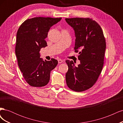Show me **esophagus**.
Masks as SVG:
<instances>
[{
  "label": "esophagus",
  "mask_w": 123,
  "mask_h": 123,
  "mask_svg": "<svg viewBox=\"0 0 123 123\" xmlns=\"http://www.w3.org/2000/svg\"><path fill=\"white\" fill-rule=\"evenodd\" d=\"M63 62V61L62 60V59H58V64H61V63H62Z\"/></svg>",
  "instance_id": "obj_1"
}]
</instances>
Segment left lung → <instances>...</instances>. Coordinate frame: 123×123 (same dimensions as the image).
<instances>
[{"mask_svg":"<svg viewBox=\"0 0 123 123\" xmlns=\"http://www.w3.org/2000/svg\"><path fill=\"white\" fill-rule=\"evenodd\" d=\"M74 31V50L79 52L80 64L76 67L72 61L67 60L68 66L66 83L71 90L81 92L92 87L102 72L106 50V42L100 25L89 18H66Z\"/></svg>","mask_w":123,"mask_h":123,"instance_id":"obj_1","label":"left lung"}]
</instances>
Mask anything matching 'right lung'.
I'll use <instances>...</instances> for the list:
<instances>
[{
	"label": "right lung",
	"mask_w": 123,
	"mask_h": 123,
	"mask_svg": "<svg viewBox=\"0 0 123 123\" xmlns=\"http://www.w3.org/2000/svg\"><path fill=\"white\" fill-rule=\"evenodd\" d=\"M62 18L34 17L21 25L16 34L15 54L18 65L25 81L33 87L46 86L50 80V72L58 64L56 59L43 61L41 48L47 46L45 39L50 28Z\"/></svg>",
	"instance_id": "right-lung-1"
}]
</instances>
